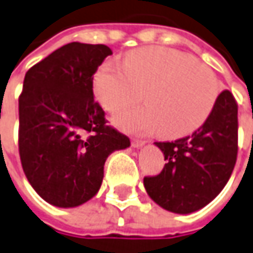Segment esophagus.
Instances as JSON below:
<instances>
[{"instance_id":"esophagus-1","label":"esophagus","mask_w":253,"mask_h":253,"mask_svg":"<svg viewBox=\"0 0 253 253\" xmlns=\"http://www.w3.org/2000/svg\"><path fill=\"white\" fill-rule=\"evenodd\" d=\"M144 144H145V141L140 140V138H133V140H131V145H133L134 148H140Z\"/></svg>"}]
</instances>
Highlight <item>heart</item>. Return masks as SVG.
<instances>
[{
	"mask_svg": "<svg viewBox=\"0 0 253 253\" xmlns=\"http://www.w3.org/2000/svg\"><path fill=\"white\" fill-rule=\"evenodd\" d=\"M147 105L116 118L131 133L159 131L180 138L198 130L212 113L220 85L216 75L191 55L168 47H144L123 56L122 65L105 62L94 76V92L108 112L138 102Z\"/></svg>",
	"mask_w": 253,
	"mask_h": 253,
	"instance_id": "obj_1",
	"label": "heart"
}]
</instances>
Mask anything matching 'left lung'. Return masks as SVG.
Masks as SVG:
<instances>
[{
    "label": "left lung",
    "instance_id": "obj_1",
    "mask_svg": "<svg viewBox=\"0 0 253 253\" xmlns=\"http://www.w3.org/2000/svg\"><path fill=\"white\" fill-rule=\"evenodd\" d=\"M165 155L156 176L144 177L148 195L163 209L187 214L216 198L227 184L238 154V105L221 91L206 122L176 141L155 142Z\"/></svg>",
    "mask_w": 253,
    "mask_h": 253
}]
</instances>
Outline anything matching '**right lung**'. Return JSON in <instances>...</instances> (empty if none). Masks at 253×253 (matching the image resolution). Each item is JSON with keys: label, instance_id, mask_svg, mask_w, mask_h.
<instances>
[{"label": "right lung", "instance_id": "obj_1", "mask_svg": "<svg viewBox=\"0 0 253 253\" xmlns=\"http://www.w3.org/2000/svg\"><path fill=\"white\" fill-rule=\"evenodd\" d=\"M111 48L69 42L27 70L19 95V155L48 204L75 208L99 190L104 165L130 140L108 126L92 79Z\"/></svg>", "mask_w": 253, "mask_h": 253}]
</instances>
